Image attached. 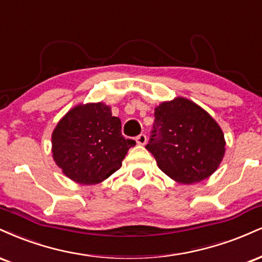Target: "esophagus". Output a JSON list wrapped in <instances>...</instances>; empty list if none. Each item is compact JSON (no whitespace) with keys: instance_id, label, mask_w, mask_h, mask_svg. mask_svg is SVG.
Wrapping results in <instances>:
<instances>
[{"instance_id":"1","label":"esophagus","mask_w":262,"mask_h":262,"mask_svg":"<svg viewBox=\"0 0 262 262\" xmlns=\"http://www.w3.org/2000/svg\"><path fill=\"white\" fill-rule=\"evenodd\" d=\"M136 142H137V144H141V146L146 144V142H147V136H146V135H144V134L138 135V136L136 137Z\"/></svg>"}]
</instances>
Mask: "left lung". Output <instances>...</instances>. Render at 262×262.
Masks as SVG:
<instances>
[{
  "mask_svg": "<svg viewBox=\"0 0 262 262\" xmlns=\"http://www.w3.org/2000/svg\"><path fill=\"white\" fill-rule=\"evenodd\" d=\"M224 146L220 126L192 101L177 98L156 107L146 148L175 181L193 184L213 174L223 159Z\"/></svg>",
  "mask_w": 262,
  "mask_h": 262,
  "instance_id": "8db88e82",
  "label": "left lung"
}]
</instances>
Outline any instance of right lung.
<instances>
[{
	"mask_svg": "<svg viewBox=\"0 0 262 262\" xmlns=\"http://www.w3.org/2000/svg\"><path fill=\"white\" fill-rule=\"evenodd\" d=\"M136 142L121 134V121L103 103L78 105L52 132V156L63 174L79 184H98L121 167Z\"/></svg>",
	"mask_w": 262,
	"mask_h": 262,
	"instance_id": "1",
	"label": "right lung"
}]
</instances>
